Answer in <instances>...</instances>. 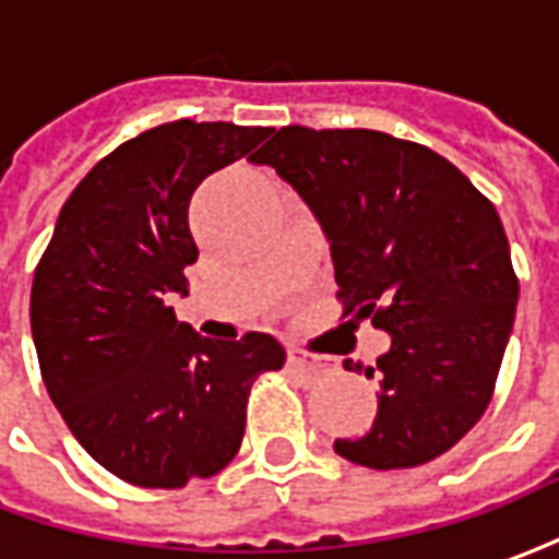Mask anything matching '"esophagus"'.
Listing matches in <instances>:
<instances>
[{
	"mask_svg": "<svg viewBox=\"0 0 559 559\" xmlns=\"http://www.w3.org/2000/svg\"><path fill=\"white\" fill-rule=\"evenodd\" d=\"M287 362H290V368H296V371H302V374L308 377H320V374H326L329 368V359H323V356H311V353H305V350H287Z\"/></svg>",
	"mask_w": 559,
	"mask_h": 559,
	"instance_id": "34e87169",
	"label": "esophagus"
}]
</instances>
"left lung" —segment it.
I'll return each mask as SVG.
<instances>
[{
  "label": "left lung",
  "mask_w": 559,
  "mask_h": 559,
  "mask_svg": "<svg viewBox=\"0 0 559 559\" xmlns=\"http://www.w3.org/2000/svg\"><path fill=\"white\" fill-rule=\"evenodd\" d=\"M326 236L344 314L389 332L374 425L335 440L371 469L419 467L479 421L512 335L518 278L503 221L455 164L383 131L287 126L257 152Z\"/></svg>",
  "instance_id": "left-lung-1"
}]
</instances>
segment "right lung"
<instances>
[{"label": "right lung", "mask_w": 559, "mask_h": 559, "mask_svg": "<svg viewBox=\"0 0 559 559\" xmlns=\"http://www.w3.org/2000/svg\"><path fill=\"white\" fill-rule=\"evenodd\" d=\"M272 128L167 122L102 158L71 191L32 281V338L56 411L102 467L182 488L239 452L245 404L287 353L266 332L197 335L167 299L197 260V185ZM257 155V152H255Z\"/></svg>", "instance_id": "obj_1"}]
</instances>
